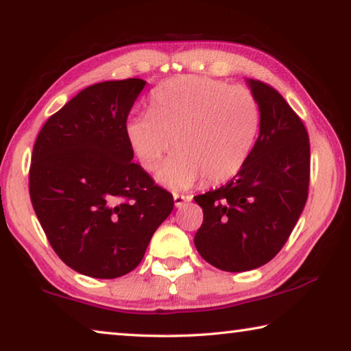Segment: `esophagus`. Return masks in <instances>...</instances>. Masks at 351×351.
Here are the masks:
<instances>
[{
    "label": "esophagus",
    "mask_w": 351,
    "mask_h": 351,
    "mask_svg": "<svg viewBox=\"0 0 351 351\" xmlns=\"http://www.w3.org/2000/svg\"><path fill=\"white\" fill-rule=\"evenodd\" d=\"M173 201L176 207H182L184 204L192 201V196L190 195H180V193H173Z\"/></svg>",
    "instance_id": "1"
}]
</instances>
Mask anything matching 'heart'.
I'll return each instance as SVG.
<instances>
[{"mask_svg": "<svg viewBox=\"0 0 351 351\" xmlns=\"http://www.w3.org/2000/svg\"><path fill=\"white\" fill-rule=\"evenodd\" d=\"M259 129V106L252 90L207 76H181L159 87L152 110L132 114L125 136L145 170H156L171 145L178 154L158 180L187 189L230 180L241 170Z\"/></svg>", "mask_w": 351, "mask_h": 351, "instance_id": "b5f03b06", "label": "heart"}]
</instances>
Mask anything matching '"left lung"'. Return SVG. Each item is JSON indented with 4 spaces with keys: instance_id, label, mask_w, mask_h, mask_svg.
Returning a JSON list of instances; mask_svg holds the SVG:
<instances>
[{
    "instance_id": "1",
    "label": "left lung",
    "mask_w": 351,
    "mask_h": 351,
    "mask_svg": "<svg viewBox=\"0 0 351 351\" xmlns=\"http://www.w3.org/2000/svg\"><path fill=\"white\" fill-rule=\"evenodd\" d=\"M259 106V136L226 186L193 199L204 212L195 247L224 271H247L284 247L308 196L310 143L301 118L282 95L247 80Z\"/></svg>"
}]
</instances>
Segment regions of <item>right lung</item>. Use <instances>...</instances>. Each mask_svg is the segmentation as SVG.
<instances>
[{"instance_id": "obj_1", "label": "right lung", "mask_w": 351, "mask_h": 351, "mask_svg": "<svg viewBox=\"0 0 351 351\" xmlns=\"http://www.w3.org/2000/svg\"><path fill=\"white\" fill-rule=\"evenodd\" d=\"M144 80L88 86L52 114L34 145L29 192L62 263L113 279L141 263L173 196L132 161L125 123Z\"/></svg>"}]
</instances>
